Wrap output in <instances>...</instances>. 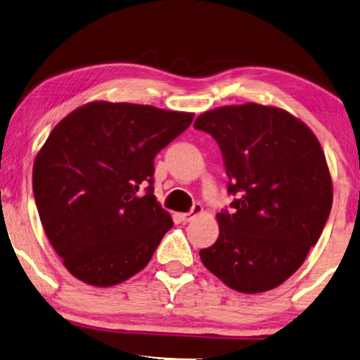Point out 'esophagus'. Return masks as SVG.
I'll return each mask as SVG.
<instances>
[{
    "label": "esophagus",
    "instance_id": "esophagus-1",
    "mask_svg": "<svg viewBox=\"0 0 360 360\" xmlns=\"http://www.w3.org/2000/svg\"><path fill=\"white\" fill-rule=\"evenodd\" d=\"M201 212H202V206L199 202H196V204H193V207H191L190 212L181 214L180 217H181V220H184V222H190L193 217H196V215H199Z\"/></svg>",
    "mask_w": 360,
    "mask_h": 360
}]
</instances>
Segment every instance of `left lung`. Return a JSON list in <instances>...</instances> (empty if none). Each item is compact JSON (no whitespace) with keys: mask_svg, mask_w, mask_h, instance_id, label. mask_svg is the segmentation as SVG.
Wrapping results in <instances>:
<instances>
[{"mask_svg":"<svg viewBox=\"0 0 360 360\" xmlns=\"http://www.w3.org/2000/svg\"><path fill=\"white\" fill-rule=\"evenodd\" d=\"M195 129L222 151L233 211L217 214L220 233L199 251L231 290H274L301 267L331 211L333 184L312 130L285 109L256 103L199 115Z\"/></svg>","mask_w":360,"mask_h":360,"instance_id":"left-lung-1","label":"left lung"}]
</instances>
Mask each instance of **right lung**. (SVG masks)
Here are the masks:
<instances>
[{
	"label": "right lung",
	"instance_id": "obj_1",
	"mask_svg": "<svg viewBox=\"0 0 360 360\" xmlns=\"http://www.w3.org/2000/svg\"><path fill=\"white\" fill-rule=\"evenodd\" d=\"M193 117L93 101L54 127L33 162V195L49 243L75 278L108 288L151 261L174 225L153 193L154 158Z\"/></svg>",
	"mask_w": 360,
	"mask_h": 360
}]
</instances>
